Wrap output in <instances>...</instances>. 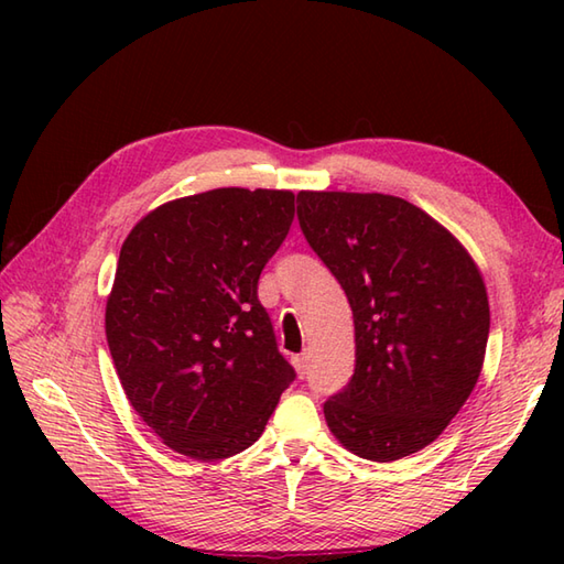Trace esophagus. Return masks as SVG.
<instances>
[{
	"mask_svg": "<svg viewBox=\"0 0 564 564\" xmlns=\"http://www.w3.org/2000/svg\"><path fill=\"white\" fill-rule=\"evenodd\" d=\"M291 361H293V368H295L297 378H305V376H307V356H305V354H301V356H293Z\"/></svg>",
	"mask_w": 564,
	"mask_h": 564,
	"instance_id": "34e87169",
	"label": "esophagus"
}]
</instances>
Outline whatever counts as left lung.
<instances>
[{"label": "left lung", "mask_w": 564, "mask_h": 564, "mask_svg": "<svg viewBox=\"0 0 564 564\" xmlns=\"http://www.w3.org/2000/svg\"><path fill=\"white\" fill-rule=\"evenodd\" d=\"M297 223L349 297L356 370L325 402L346 451L390 463L436 441L485 364L489 301L460 239L410 200L301 191Z\"/></svg>", "instance_id": "left-lung-1"}]
</instances>
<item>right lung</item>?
<instances>
[{"mask_svg":"<svg viewBox=\"0 0 564 564\" xmlns=\"http://www.w3.org/2000/svg\"><path fill=\"white\" fill-rule=\"evenodd\" d=\"M293 203L283 188L203 191L150 210L121 247L106 341L130 406L186 458L249 448L295 378L257 297Z\"/></svg>","mask_w":564,"mask_h":564,"instance_id":"add662e5","label":"right lung"}]
</instances>
